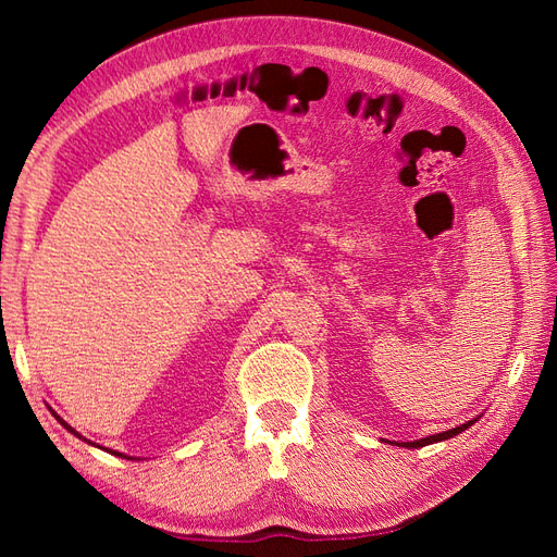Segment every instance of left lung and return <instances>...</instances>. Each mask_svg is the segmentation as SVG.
I'll use <instances>...</instances> for the list:
<instances>
[{"label":"left lung","mask_w":557,"mask_h":557,"mask_svg":"<svg viewBox=\"0 0 557 557\" xmlns=\"http://www.w3.org/2000/svg\"><path fill=\"white\" fill-rule=\"evenodd\" d=\"M481 416H476V418H471V420H467V423H462V425H458V428H453V430H446V432H440V434H430V436H423V440H413V442H391V444H395V446H401V448H423V446H430V444H436V442H446V440H453V436H458V434H462L467 428H471L476 423Z\"/></svg>","instance_id":"obj_1"}]
</instances>
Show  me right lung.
<instances>
[{"label":"right lung","instance_id":"right-lung-1","mask_svg":"<svg viewBox=\"0 0 557 557\" xmlns=\"http://www.w3.org/2000/svg\"><path fill=\"white\" fill-rule=\"evenodd\" d=\"M50 413H53V416H55V418H58V423H60V425H62V428H64V430H66V432H72V434H74V436H78V440H81V442H86V444H90V446H95V448H102V450H107V453H111V455H117V458H125V460H141V458H134V455H125V453H117V450H111V448H104V446H99V444H95V442H90V440H86V436H83V434H81V432H76V430H74V428H72V425H70V423H66V420H62V418H60V416H58V413H55V411H53V409H50Z\"/></svg>","mask_w":557,"mask_h":557}]
</instances>
